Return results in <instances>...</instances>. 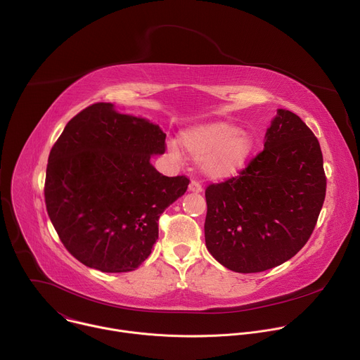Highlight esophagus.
Wrapping results in <instances>:
<instances>
[{
    "label": "esophagus",
    "instance_id": "34e87169",
    "mask_svg": "<svg viewBox=\"0 0 360 360\" xmlns=\"http://www.w3.org/2000/svg\"><path fill=\"white\" fill-rule=\"evenodd\" d=\"M188 191L192 192V193H200V192H202V186L199 185V182L192 181V182L189 184V186H188Z\"/></svg>",
    "mask_w": 360,
    "mask_h": 360
}]
</instances>
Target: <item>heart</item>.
<instances>
[{
  "label": "heart",
  "mask_w": 360,
  "mask_h": 360,
  "mask_svg": "<svg viewBox=\"0 0 360 360\" xmlns=\"http://www.w3.org/2000/svg\"><path fill=\"white\" fill-rule=\"evenodd\" d=\"M181 145L198 161L200 174L211 181H226L238 175L255 150L253 136L226 121L196 124L181 132ZM174 157L181 152L176 145L168 146Z\"/></svg>",
  "instance_id": "b5f03b06"
}]
</instances>
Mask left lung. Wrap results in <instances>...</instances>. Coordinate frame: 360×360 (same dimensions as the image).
Masks as SVG:
<instances>
[{"instance_id":"obj_1","label":"left lung","mask_w":360,"mask_h":360,"mask_svg":"<svg viewBox=\"0 0 360 360\" xmlns=\"http://www.w3.org/2000/svg\"><path fill=\"white\" fill-rule=\"evenodd\" d=\"M325 193L316 136L296 114L279 108L259 155L239 176L205 191V243L233 272L279 266L312 235Z\"/></svg>"}]
</instances>
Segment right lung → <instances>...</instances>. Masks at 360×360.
<instances>
[{
	"label": "right lung",
	"instance_id": "1",
	"mask_svg": "<svg viewBox=\"0 0 360 360\" xmlns=\"http://www.w3.org/2000/svg\"><path fill=\"white\" fill-rule=\"evenodd\" d=\"M167 134L98 102L64 128L49 152L45 203L68 252L101 272H131L150 255L161 214L188 189L150 164Z\"/></svg>",
	"mask_w": 360,
	"mask_h": 360
}]
</instances>
